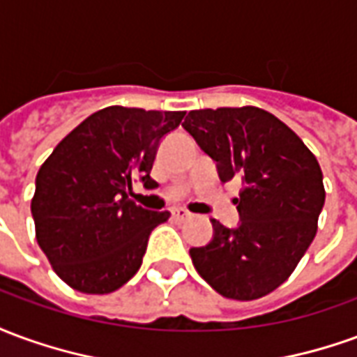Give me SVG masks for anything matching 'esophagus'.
<instances>
[{
    "mask_svg": "<svg viewBox=\"0 0 357 357\" xmlns=\"http://www.w3.org/2000/svg\"><path fill=\"white\" fill-rule=\"evenodd\" d=\"M172 216H174V220H176V222H185V220H189V218H191V214H189L185 208H174Z\"/></svg>",
    "mask_w": 357,
    "mask_h": 357,
    "instance_id": "1",
    "label": "esophagus"
}]
</instances>
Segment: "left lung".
Returning a JSON list of instances; mask_svg holds the SVG:
<instances>
[{
	"instance_id": "8db88e82",
	"label": "left lung",
	"mask_w": 357,
	"mask_h": 357,
	"mask_svg": "<svg viewBox=\"0 0 357 357\" xmlns=\"http://www.w3.org/2000/svg\"><path fill=\"white\" fill-rule=\"evenodd\" d=\"M183 128L216 162L222 181L243 179L239 224L189 250L195 269L225 298L255 300L287 281L317 231L325 202L315 156L289 126L256 107L191 110Z\"/></svg>"
}]
</instances>
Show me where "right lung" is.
Masks as SVG:
<instances>
[{
	"mask_svg": "<svg viewBox=\"0 0 357 357\" xmlns=\"http://www.w3.org/2000/svg\"><path fill=\"white\" fill-rule=\"evenodd\" d=\"M185 112L107 107L88 116L53 149L36 176V239L66 284L107 294L141 268L147 241L170 212L130 201L133 181L151 178L164 135Z\"/></svg>",
	"mask_w": 357,
	"mask_h": 357,
	"instance_id": "add662e5",
	"label": "right lung"
}]
</instances>
